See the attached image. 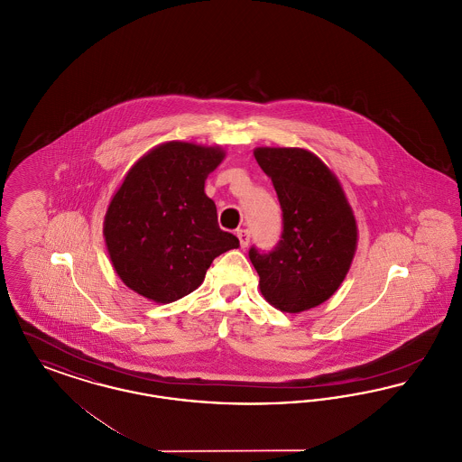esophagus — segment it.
<instances>
[{
    "label": "esophagus",
    "mask_w": 462,
    "mask_h": 462,
    "mask_svg": "<svg viewBox=\"0 0 462 462\" xmlns=\"http://www.w3.org/2000/svg\"><path fill=\"white\" fill-rule=\"evenodd\" d=\"M237 237L241 241L242 249H245L249 245V232L247 230H237Z\"/></svg>",
    "instance_id": "esophagus-1"
}]
</instances>
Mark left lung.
Segmentation results:
<instances>
[{
    "instance_id": "1",
    "label": "left lung",
    "mask_w": 462,
    "mask_h": 462,
    "mask_svg": "<svg viewBox=\"0 0 462 462\" xmlns=\"http://www.w3.org/2000/svg\"><path fill=\"white\" fill-rule=\"evenodd\" d=\"M254 157L279 196L284 232L279 245L249 258L272 307L300 313L319 307L343 284L356 251L358 226L337 176L300 147H256Z\"/></svg>"
}]
</instances>
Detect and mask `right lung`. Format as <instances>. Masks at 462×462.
I'll use <instances>...</instances> for the list:
<instances>
[{
  "label": "right lung",
  "instance_id": "1",
  "mask_svg": "<svg viewBox=\"0 0 462 462\" xmlns=\"http://www.w3.org/2000/svg\"><path fill=\"white\" fill-rule=\"evenodd\" d=\"M225 151L194 142H164L142 155L112 196L104 218L110 262L136 294L173 303L196 291L221 253L239 239L218 226L204 183Z\"/></svg>",
  "mask_w": 462,
  "mask_h": 462
}]
</instances>
